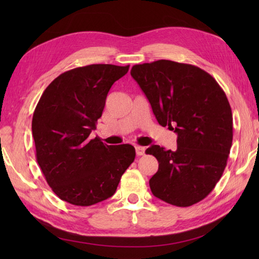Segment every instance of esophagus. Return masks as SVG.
<instances>
[{"mask_svg": "<svg viewBox=\"0 0 259 259\" xmlns=\"http://www.w3.org/2000/svg\"><path fill=\"white\" fill-rule=\"evenodd\" d=\"M145 150H146L145 147L137 146V147H136V153H137V156H144V155H145Z\"/></svg>", "mask_w": 259, "mask_h": 259, "instance_id": "1", "label": "esophagus"}]
</instances>
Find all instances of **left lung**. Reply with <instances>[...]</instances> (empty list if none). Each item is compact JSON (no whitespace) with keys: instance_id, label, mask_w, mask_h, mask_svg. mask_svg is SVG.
<instances>
[{"instance_id":"left-lung-1","label":"left lung","mask_w":259,"mask_h":259,"mask_svg":"<svg viewBox=\"0 0 259 259\" xmlns=\"http://www.w3.org/2000/svg\"><path fill=\"white\" fill-rule=\"evenodd\" d=\"M131 75L162 126L178 135L177 149L153 145L157 158L149 180L153 196L189 207L210 194L222 178L233 144V113L224 90L206 71L170 60L136 64Z\"/></svg>"}]
</instances>
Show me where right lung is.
<instances>
[{
  "label": "right lung",
  "mask_w": 259,
  "mask_h": 259,
  "mask_svg": "<svg viewBox=\"0 0 259 259\" xmlns=\"http://www.w3.org/2000/svg\"><path fill=\"white\" fill-rule=\"evenodd\" d=\"M129 65L90 64L60 74L48 85L32 119L36 161L60 199L91 206L111 197L136 157L131 145L91 138L110 88Z\"/></svg>",
  "instance_id": "1"
}]
</instances>
